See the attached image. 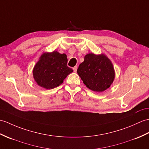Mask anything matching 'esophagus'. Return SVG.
<instances>
[{
	"label": "esophagus",
	"instance_id": "esophagus-1",
	"mask_svg": "<svg viewBox=\"0 0 149 149\" xmlns=\"http://www.w3.org/2000/svg\"><path fill=\"white\" fill-rule=\"evenodd\" d=\"M73 70H74V72H77V66L74 67L73 68Z\"/></svg>",
	"mask_w": 149,
	"mask_h": 149
}]
</instances>
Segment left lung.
Segmentation results:
<instances>
[{"instance_id":"1","label":"left lung","mask_w":149,"mask_h":149,"mask_svg":"<svg viewBox=\"0 0 149 149\" xmlns=\"http://www.w3.org/2000/svg\"><path fill=\"white\" fill-rule=\"evenodd\" d=\"M77 74L89 89L102 92L108 89L115 78V71L108 57L105 54L89 53L79 65Z\"/></svg>"}]
</instances>
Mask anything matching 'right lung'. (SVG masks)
<instances>
[{"instance_id":"obj_1","label":"right lung","mask_w":149,"mask_h":149,"mask_svg":"<svg viewBox=\"0 0 149 149\" xmlns=\"http://www.w3.org/2000/svg\"><path fill=\"white\" fill-rule=\"evenodd\" d=\"M67 61L65 54L55 51L43 53L33 69L34 80L40 87L46 89L58 87L73 72L67 66Z\"/></svg>"}]
</instances>
